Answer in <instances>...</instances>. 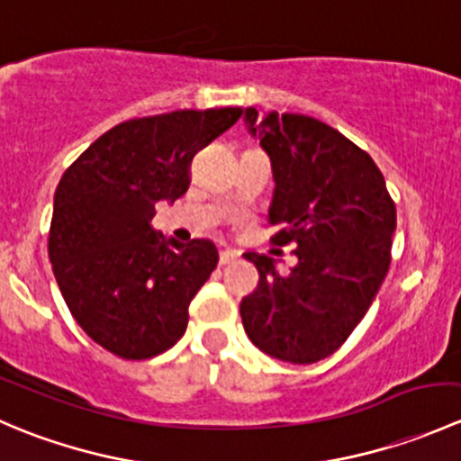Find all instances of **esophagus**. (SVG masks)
I'll return each mask as SVG.
<instances>
[{"label":"esophagus","mask_w":461,"mask_h":461,"mask_svg":"<svg viewBox=\"0 0 461 461\" xmlns=\"http://www.w3.org/2000/svg\"><path fill=\"white\" fill-rule=\"evenodd\" d=\"M239 258V254L231 252V249H221V257H218V263L221 265H230Z\"/></svg>","instance_id":"obj_1"}]
</instances>
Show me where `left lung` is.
I'll return each instance as SVG.
<instances>
[{
  "label": "left lung",
  "instance_id": "1",
  "mask_svg": "<svg viewBox=\"0 0 461 461\" xmlns=\"http://www.w3.org/2000/svg\"><path fill=\"white\" fill-rule=\"evenodd\" d=\"M249 133L269 156L274 245L294 243L299 263L281 274L274 258L245 254L258 287L240 301L249 341L290 364H317L341 348L368 312L390 265L397 209L373 158L317 118L276 111Z\"/></svg>",
  "mask_w": 461,
  "mask_h": 461
}]
</instances>
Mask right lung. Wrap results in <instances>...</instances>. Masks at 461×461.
I'll return each instance as SVG.
<instances>
[{"label":"right lung","instance_id":"1","mask_svg":"<svg viewBox=\"0 0 461 461\" xmlns=\"http://www.w3.org/2000/svg\"><path fill=\"white\" fill-rule=\"evenodd\" d=\"M240 115L225 106L127 120L64 171L49 258L73 319L104 350L151 359L187 330L189 303L216 269V245L165 239L151 218L158 201L187 192L198 149Z\"/></svg>","mask_w":461,"mask_h":461}]
</instances>
